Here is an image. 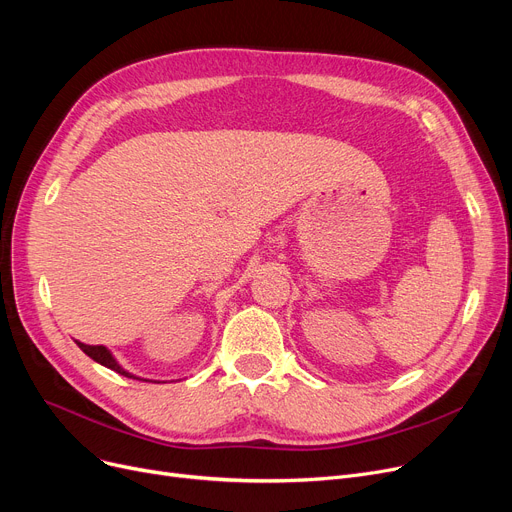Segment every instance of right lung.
Masks as SVG:
<instances>
[{
	"mask_svg": "<svg viewBox=\"0 0 512 512\" xmlns=\"http://www.w3.org/2000/svg\"><path fill=\"white\" fill-rule=\"evenodd\" d=\"M76 344H78V348L80 351H83L85 355H89L93 361H97L99 365H103V367H107V369H112V371H116V373H120V375H124V378H132V380H141V382H157V380H147V378H139V375H134V373H130L128 369H124L120 363H118V359L112 355V351L107 346H103V344H85V342H80V340H74Z\"/></svg>",
	"mask_w": 512,
	"mask_h": 512,
	"instance_id": "1",
	"label": "right lung"
}]
</instances>
